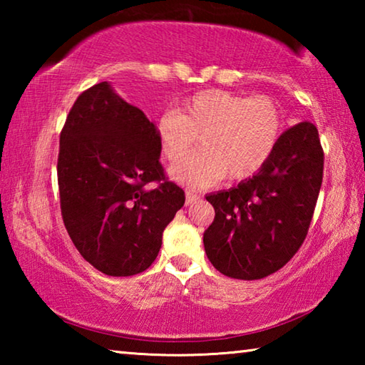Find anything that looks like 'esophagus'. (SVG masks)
I'll return each instance as SVG.
<instances>
[{"label":"esophagus","mask_w":365,"mask_h":365,"mask_svg":"<svg viewBox=\"0 0 365 365\" xmlns=\"http://www.w3.org/2000/svg\"><path fill=\"white\" fill-rule=\"evenodd\" d=\"M185 196H187V205L188 206L193 205V202H196L201 197L200 195H196L195 191H187V193H185Z\"/></svg>","instance_id":"34e87169"}]
</instances>
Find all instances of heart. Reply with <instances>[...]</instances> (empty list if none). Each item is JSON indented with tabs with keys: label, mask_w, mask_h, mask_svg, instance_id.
Segmentation results:
<instances>
[{
	"label": "heart",
	"mask_w": 365,
	"mask_h": 365,
	"mask_svg": "<svg viewBox=\"0 0 365 365\" xmlns=\"http://www.w3.org/2000/svg\"><path fill=\"white\" fill-rule=\"evenodd\" d=\"M164 158L177 163L200 137L201 151L170 169L174 180L193 188L217 183L225 175L245 180L261 170L283 133L279 103L269 96L246 98L224 90H205L185 100L178 113L156 122Z\"/></svg>",
	"instance_id": "obj_1"
}]
</instances>
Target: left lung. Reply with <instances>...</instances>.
<instances>
[{
    "mask_svg": "<svg viewBox=\"0 0 365 365\" xmlns=\"http://www.w3.org/2000/svg\"><path fill=\"white\" fill-rule=\"evenodd\" d=\"M322 174L317 128L301 122L282 133L256 175L207 195L215 217L202 242L214 267L240 280L264 279L282 269L304 242Z\"/></svg>",
    "mask_w": 365,
    "mask_h": 365,
    "instance_id": "1",
    "label": "left lung"
}]
</instances>
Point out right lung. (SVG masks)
Wrapping results in <instances>:
<instances>
[{
	"instance_id": "obj_1",
	"label": "right lung",
	"mask_w": 365,
	"mask_h": 365,
	"mask_svg": "<svg viewBox=\"0 0 365 365\" xmlns=\"http://www.w3.org/2000/svg\"><path fill=\"white\" fill-rule=\"evenodd\" d=\"M156 123L109 82L73 103L59 140L58 183L67 233L110 277L146 270L185 193L160 165Z\"/></svg>"
}]
</instances>
